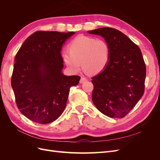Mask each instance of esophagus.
<instances>
[{
  "label": "esophagus",
  "mask_w": 160,
  "mask_h": 160,
  "mask_svg": "<svg viewBox=\"0 0 160 160\" xmlns=\"http://www.w3.org/2000/svg\"><path fill=\"white\" fill-rule=\"evenodd\" d=\"M88 81V79H87L85 77H81V79H80V81H79V82H80V83H83L84 82H85V81Z\"/></svg>",
  "instance_id": "34e87169"
}]
</instances>
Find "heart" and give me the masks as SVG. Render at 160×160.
<instances>
[{
    "instance_id": "1",
    "label": "heart",
    "mask_w": 160,
    "mask_h": 160,
    "mask_svg": "<svg viewBox=\"0 0 160 160\" xmlns=\"http://www.w3.org/2000/svg\"><path fill=\"white\" fill-rule=\"evenodd\" d=\"M69 51L62 53V58L72 72H77L81 66L91 74H98L107 66L110 58V47L103 39L79 36L69 45Z\"/></svg>"
}]
</instances>
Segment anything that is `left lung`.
I'll use <instances>...</instances> for the list:
<instances>
[{"instance_id": "1", "label": "left lung", "mask_w": 160, "mask_h": 160, "mask_svg": "<svg viewBox=\"0 0 160 160\" xmlns=\"http://www.w3.org/2000/svg\"><path fill=\"white\" fill-rule=\"evenodd\" d=\"M88 32L103 37L110 47L107 66L92 77V101L103 114L123 118L144 93L146 68L141 50L115 28L103 27Z\"/></svg>"}]
</instances>
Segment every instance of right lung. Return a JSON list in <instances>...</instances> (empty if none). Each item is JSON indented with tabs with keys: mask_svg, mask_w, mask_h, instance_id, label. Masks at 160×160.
<instances>
[{
	"mask_svg": "<svg viewBox=\"0 0 160 160\" xmlns=\"http://www.w3.org/2000/svg\"><path fill=\"white\" fill-rule=\"evenodd\" d=\"M75 32L37 31L14 58L11 85L18 109L41 124L54 122L64 111L70 88L81 77L62 72V45Z\"/></svg>",
	"mask_w": 160,
	"mask_h": 160,
	"instance_id": "1",
	"label": "right lung"
}]
</instances>
